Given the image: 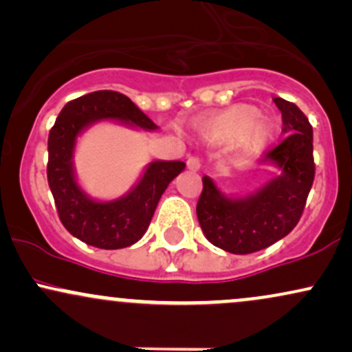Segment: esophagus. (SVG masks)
<instances>
[{
	"instance_id": "obj_1",
	"label": "esophagus",
	"mask_w": 352,
	"mask_h": 352,
	"mask_svg": "<svg viewBox=\"0 0 352 352\" xmlns=\"http://www.w3.org/2000/svg\"><path fill=\"white\" fill-rule=\"evenodd\" d=\"M200 159L199 157H188L187 160V167L190 168V170H199L200 168Z\"/></svg>"
}]
</instances>
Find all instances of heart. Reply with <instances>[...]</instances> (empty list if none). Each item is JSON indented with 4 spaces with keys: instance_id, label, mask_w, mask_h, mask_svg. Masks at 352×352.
<instances>
[{
    "instance_id": "b5f03b06",
    "label": "heart",
    "mask_w": 352,
    "mask_h": 352,
    "mask_svg": "<svg viewBox=\"0 0 352 352\" xmlns=\"http://www.w3.org/2000/svg\"><path fill=\"white\" fill-rule=\"evenodd\" d=\"M260 112L248 104H236L220 114L201 120L199 132L205 142L213 145L236 144L243 152H254L266 142L270 127L258 119Z\"/></svg>"
}]
</instances>
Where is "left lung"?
Segmentation results:
<instances>
[{
    "mask_svg": "<svg viewBox=\"0 0 352 352\" xmlns=\"http://www.w3.org/2000/svg\"><path fill=\"white\" fill-rule=\"evenodd\" d=\"M288 134L265 153L263 162L281 168L278 177L246 199H227L210 177L197 201V217L210 243L246 254L276 243L296 227L314 180L313 127L296 104L274 98Z\"/></svg>",
    "mask_w": 352,
    "mask_h": 352,
    "instance_id": "left-lung-1",
    "label": "left lung"
}]
</instances>
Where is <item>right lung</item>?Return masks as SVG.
<instances>
[{
  "mask_svg": "<svg viewBox=\"0 0 352 352\" xmlns=\"http://www.w3.org/2000/svg\"><path fill=\"white\" fill-rule=\"evenodd\" d=\"M114 119L142 129L157 125L132 102L116 91H96L69 100L50 131L47 139V184L54 197L60 223L84 243L102 250H117L139 241L155 212L160 197L185 168L184 162H152L144 177L127 195L114 201H94L76 184L72 151L76 137L96 120Z\"/></svg>",
  "mask_w": 352,
  "mask_h": 352,
  "instance_id": "obj_1",
  "label": "right lung"
}]
</instances>
